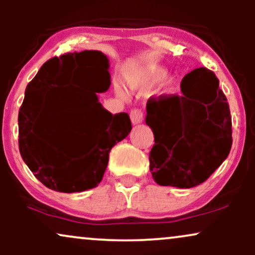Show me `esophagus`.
Returning a JSON list of instances; mask_svg holds the SVG:
<instances>
[{
  "label": "esophagus",
  "instance_id": "34e87169",
  "mask_svg": "<svg viewBox=\"0 0 255 255\" xmlns=\"http://www.w3.org/2000/svg\"><path fill=\"white\" fill-rule=\"evenodd\" d=\"M142 120H144V114L140 109H133L130 111V121L133 125L141 124Z\"/></svg>",
  "mask_w": 255,
  "mask_h": 255
}]
</instances>
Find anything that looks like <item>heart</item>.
Instances as JSON below:
<instances>
[{"mask_svg":"<svg viewBox=\"0 0 255 255\" xmlns=\"http://www.w3.org/2000/svg\"><path fill=\"white\" fill-rule=\"evenodd\" d=\"M168 75V71L163 67L158 66H151L147 67L144 72H142V75L139 78L137 81H131L130 86L131 87H151L154 86V85L159 84L160 81H163ZM175 87H176V84H175V80L172 79H169L168 81L164 84V95H170L175 91ZM116 93H118L119 97L126 98V92L122 87L116 86Z\"/></svg>","mask_w":255,"mask_h":255,"instance_id":"obj_1","label":"heart"}]
</instances>
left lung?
<instances>
[{
    "label": "left lung",
    "instance_id": "1",
    "mask_svg": "<svg viewBox=\"0 0 255 255\" xmlns=\"http://www.w3.org/2000/svg\"><path fill=\"white\" fill-rule=\"evenodd\" d=\"M182 96L150 98L146 125L154 142L152 177L160 186L192 188L206 181L229 154V104L215 73L201 67L181 81Z\"/></svg>",
    "mask_w": 255,
    "mask_h": 255
}]
</instances>
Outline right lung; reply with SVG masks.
I'll list each match as a JSON object with an SVG mask.
<instances>
[{
    "label": "right lung",
    "mask_w": 255,
    "mask_h": 255,
    "mask_svg": "<svg viewBox=\"0 0 255 255\" xmlns=\"http://www.w3.org/2000/svg\"><path fill=\"white\" fill-rule=\"evenodd\" d=\"M109 67L102 51L67 52L46 61L26 87L17 118L20 154L34 176L52 191L75 193L97 187L110 150L130 133L128 114L113 115L104 109L96 91L79 93L66 119H56L60 98L57 92L50 93L55 85L89 89L93 75H104L109 86ZM57 121L69 126L66 137L54 133Z\"/></svg>",
    "instance_id": "add662e5"
}]
</instances>
